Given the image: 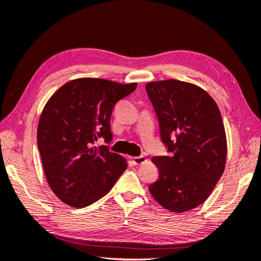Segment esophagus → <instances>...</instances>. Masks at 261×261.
<instances>
[{
	"label": "esophagus",
	"mask_w": 261,
	"mask_h": 261,
	"mask_svg": "<svg viewBox=\"0 0 261 261\" xmlns=\"http://www.w3.org/2000/svg\"><path fill=\"white\" fill-rule=\"evenodd\" d=\"M132 162H134L135 165H142L147 162V158L145 156H136L132 157Z\"/></svg>",
	"instance_id": "34e87169"
}]
</instances>
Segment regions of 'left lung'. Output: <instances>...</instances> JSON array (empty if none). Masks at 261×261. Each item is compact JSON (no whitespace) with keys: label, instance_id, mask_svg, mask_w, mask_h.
<instances>
[{"label":"left lung","instance_id":"obj_1","mask_svg":"<svg viewBox=\"0 0 261 261\" xmlns=\"http://www.w3.org/2000/svg\"><path fill=\"white\" fill-rule=\"evenodd\" d=\"M146 90L162 141L171 152L151 160L160 176L149 191L167 211H190L209 197L225 168L227 145L221 112L207 91L185 81H154Z\"/></svg>","mask_w":261,"mask_h":261}]
</instances>
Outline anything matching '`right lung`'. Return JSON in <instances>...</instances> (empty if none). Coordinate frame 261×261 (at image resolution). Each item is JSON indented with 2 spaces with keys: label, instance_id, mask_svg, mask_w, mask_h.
<instances>
[{
  "label": "right lung",
  "instance_id": "obj_1",
  "mask_svg": "<svg viewBox=\"0 0 261 261\" xmlns=\"http://www.w3.org/2000/svg\"><path fill=\"white\" fill-rule=\"evenodd\" d=\"M137 88L98 78L63 85L46 103L37 129V145L46 180L66 205L89 206L109 192L126 170V161L107 146L115 104Z\"/></svg>",
  "mask_w": 261,
  "mask_h": 261
}]
</instances>
